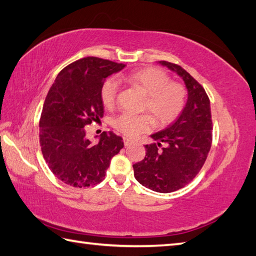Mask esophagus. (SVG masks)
Wrapping results in <instances>:
<instances>
[{
  "mask_svg": "<svg viewBox=\"0 0 256 256\" xmlns=\"http://www.w3.org/2000/svg\"><path fill=\"white\" fill-rule=\"evenodd\" d=\"M133 143V140H131L130 138H124V145L125 146H128V145H131Z\"/></svg>",
  "mask_w": 256,
  "mask_h": 256,
  "instance_id": "obj_1",
  "label": "esophagus"
}]
</instances>
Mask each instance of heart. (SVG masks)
<instances>
[{"label":"heart","instance_id":"b5f03b06","mask_svg":"<svg viewBox=\"0 0 256 256\" xmlns=\"http://www.w3.org/2000/svg\"><path fill=\"white\" fill-rule=\"evenodd\" d=\"M124 80L146 94L143 110L148 111L156 123H170L182 111L186 103V89L182 84L170 81L165 70L146 67L128 74ZM118 90V81L114 78H108L103 82L100 96L106 108H112L116 106ZM113 126L126 136L134 138L140 132L148 131L152 126V118L148 114L122 113L113 120Z\"/></svg>","mask_w":256,"mask_h":256}]
</instances>
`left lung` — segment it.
Segmentation results:
<instances>
[{"label": "left lung", "instance_id": "left-lung-1", "mask_svg": "<svg viewBox=\"0 0 256 256\" xmlns=\"http://www.w3.org/2000/svg\"><path fill=\"white\" fill-rule=\"evenodd\" d=\"M180 77L187 102L175 121L150 135L145 158L133 165L136 180L156 192H172L189 184L202 168L212 142L210 101L204 89L182 67L158 62Z\"/></svg>", "mask_w": 256, "mask_h": 256}]
</instances>
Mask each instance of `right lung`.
<instances>
[{
	"mask_svg": "<svg viewBox=\"0 0 256 256\" xmlns=\"http://www.w3.org/2000/svg\"><path fill=\"white\" fill-rule=\"evenodd\" d=\"M124 68L123 64L86 57L64 68L48 91L40 122L42 153L54 175L69 186L101 182L112 157L123 148L122 138L112 132H103L92 143L86 138V126L103 116V82Z\"/></svg>",
	"mask_w": 256,
	"mask_h": 256,
	"instance_id": "1",
	"label": "right lung"
}]
</instances>
